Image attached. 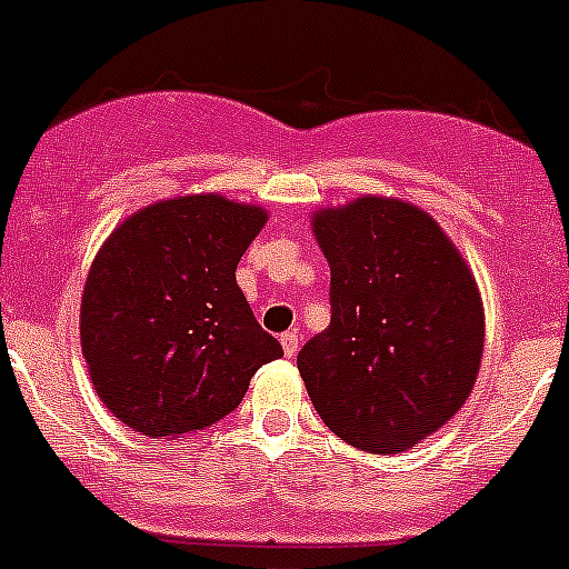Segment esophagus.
<instances>
[{
  "mask_svg": "<svg viewBox=\"0 0 569 569\" xmlns=\"http://www.w3.org/2000/svg\"><path fill=\"white\" fill-rule=\"evenodd\" d=\"M280 345H283L286 356L295 358L297 350H300V330H286V333L280 336Z\"/></svg>",
  "mask_w": 569,
  "mask_h": 569,
  "instance_id": "34e87169",
  "label": "esophagus"
}]
</instances>
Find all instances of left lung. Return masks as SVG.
<instances>
[{
  "instance_id": "1",
  "label": "left lung",
  "mask_w": 569,
  "mask_h": 569,
  "mask_svg": "<svg viewBox=\"0 0 569 569\" xmlns=\"http://www.w3.org/2000/svg\"><path fill=\"white\" fill-rule=\"evenodd\" d=\"M330 263V325L297 356L330 431L369 453H402L470 397L483 352L476 278L417 206L358 197L313 213Z\"/></svg>"
}]
</instances>
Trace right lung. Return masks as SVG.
I'll return each instance as SVG.
<instances>
[{"mask_svg": "<svg viewBox=\"0 0 569 569\" xmlns=\"http://www.w3.org/2000/svg\"><path fill=\"white\" fill-rule=\"evenodd\" d=\"M263 224V208L191 194L132 213L97 252L80 302L82 356L127 428L158 439L202 431L283 356L236 283Z\"/></svg>", "mask_w": 569, "mask_h": 569, "instance_id": "right-lung-1", "label": "right lung"}]
</instances>
